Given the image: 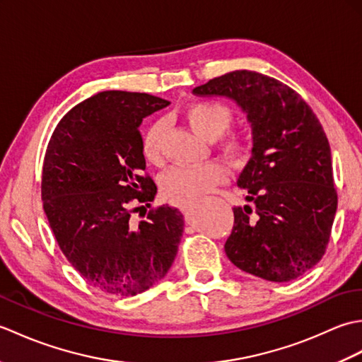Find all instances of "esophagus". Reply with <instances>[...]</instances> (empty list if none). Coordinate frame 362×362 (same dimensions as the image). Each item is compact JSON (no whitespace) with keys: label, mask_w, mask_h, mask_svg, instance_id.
Instances as JSON below:
<instances>
[{"label":"esophagus","mask_w":362,"mask_h":362,"mask_svg":"<svg viewBox=\"0 0 362 362\" xmlns=\"http://www.w3.org/2000/svg\"><path fill=\"white\" fill-rule=\"evenodd\" d=\"M191 204H193V202H185V204H182V205H180V210H182L183 213H187V211L189 210V206H191Z\"/></svg>","instance_id":"obj_1"}]
</instances>
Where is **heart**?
Segmentation results:
<instances>
[{"label":"heart","mask_w":362,"mask_h":362,"mask_svg":"<svg viewBox=\"0 0 362 362\" xmlns=\"http://www.w3.org/2000/svg\"><path fill=\"white\" fill-rule=\"evenodd\" d=\"M183 119L188 122V126L199 136L213 141L227 132L230 122H232V113L221 103L201 101L187 107L185 112H183ZM163 134L165 126L161 122H156L146 130L141 149L144 158L149 163L157 165L163 158V153H161ZM222 149H224L227 157L238 160L243 156L244 144L240 138L230 136L222 144ZM227 177V168L222 163H218V161H210V163L201 166H173L161 175L160 187L163 194L171 199L173 202L185 204L196 201L199 196H202L206 191L224 183Z\"/></svg>","instance_id":"obj_1"}]
</instances>
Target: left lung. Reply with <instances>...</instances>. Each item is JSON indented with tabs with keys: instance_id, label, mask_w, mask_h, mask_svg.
Masks as SVG:
<instances>
[{
	"instance_id": "obj_1",
	"label": "left lung",
	"mask_w": 362,
	"mask_h": 362,
	"mask_svg": "<svg viewBox=\"0 0 362 362\" xmlns=\"http://www.w3.org/2000/svg\"><path fill=\"white\" fill-rule=\"evenodd\" d=\"M193 95L230 99L252 129V156L238 179L247 204L233 209L228 259L267 281L303 275L324 257L337 209L332 151L316 115L288 86L247 70Z\"/></svg>"
}]
</instances>
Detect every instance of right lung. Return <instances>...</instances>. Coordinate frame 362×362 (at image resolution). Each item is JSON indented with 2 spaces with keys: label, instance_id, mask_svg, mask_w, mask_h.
Returning a JSON list of instances; mask_svg holds the SVG:
<instances>
[{
  "label": "right lung",
  "instance_id": "add662e5",
  "mask_svg": "<svg viewBox=\"0 0 362 362\" xmlns=\"http://www.w3.org/2000/svg\"><path fill=\"white\" fill-rule=\"evenodd\" d=\"M168 105L148 93L101 91L60 119L45 153L42 201L49 227L71 266L107 294L148 291L165 279L179 250L183 216L177 209L163 205L138 226L130 222L132 202L151 205L157 194L151 177L141 175L138 129Z\"/></svg>",
  "mask_w": 362,
  "mask_h": 362
}]
</instances>
